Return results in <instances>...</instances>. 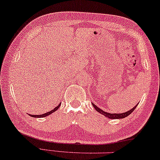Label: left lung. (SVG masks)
<instances>
[{"mask_svg": "<svg viewBox=\"0 0 160 160\" xmlns=\"http://www.w3.org/2000/svg\"><path fill=\"white\" fill-rule=\"evenodd\" d=\"M92 104L93 107H94V109H96V111H97L99 113H100L101 114H103L104 116H105L106 117L109 118V119H123V118H125L127 117V116H129V115L130 114H132V112H134V110L136 109V107H137V105H138V104H137L135 107H134L132 109H131L129 110V111L128 112H124V113H121V114H115V113H114V114H111V113H109V112H106L104 111H103V110H102L100 109V108H99L98 107H97L94 103L92 102Z\"/></svg>", "mask_w": 160, "mask_h": 160, "instance_id": "obj_1", "label": "left lung"}]
</instances>
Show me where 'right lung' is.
Masks as SVG:
<instances>
[{"label":"right lung","mask_w":160,"mask_h":160,"mask_svg":"<svg viewBox=\"0 0 160 160\" xmlns=\"http://www.w3.org/2000/svg\"><path fill=\"white\" fill-rule=\"evenodd\" d=\"M60 105H61V103L59 104H58L57 107H55L54 109H52L51 110V111H50V112H46V113H44V114H40V115H32V114H29L30 115L31 117H36V118H41V117H46V116H48V115H50L51 114H52L53 112H56V110H57L58 108H59V107H60Z\"/></svg>","instance_id":"obj_1"}]
</instances>
